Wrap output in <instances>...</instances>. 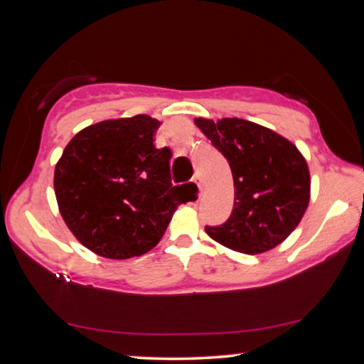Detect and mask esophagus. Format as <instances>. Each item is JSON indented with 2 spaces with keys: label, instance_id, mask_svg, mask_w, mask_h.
I'll use <instances>...</instances> for the list:
<instances>
[{
  "label": "esophagus",
  "instance_id": "esophagus-1",
  "mask_svg": "<svg viewBox=\"0 0 364 364\" xmlns=\"http://www.w3.org/2000/svg\"><path fill=\"white\" fill-rule=\"evenodd\" d=\"M193 181L196 183V186L199 188V191L202 193V189H204V181H202V176L199 173H196L194 178H193Z\"/></svg>",
  "mask_w": 364,
  "mask_h": 364
}]
</instances>
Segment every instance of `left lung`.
I'll use <instances>...</instances> for the list:
<instances>
[{
  "label": "left lung",
  "instance_id": "1",
  "mask_svg": "<svg viewBox=\"0 0 364 364\" xmlns=\"http://www.w3.org/2000/svg\"><path fill=\"white\" fill-rule=\"evenodd\" d=\"M223 154L234 181L232 212L223 225L205 226L213 241L241 254L276 247L300 223L310 202V170L297 146L244 119H196Z\"/></svg>",
  "mask_w": 364,
  "mask_h": 364
}]
</instances>
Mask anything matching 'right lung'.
Segmentation results:
<instances>
[{
    "instance_id": "add662e5",
    "label": "right lung",
    "mask_w": 364,
    "mask_h": 364,
    "mask_svg": "<svg viewBox=\"0 0 364 364\" xmlns=\"http://www.w3.org/2000/svg\"><path fill=\"white\" fill-rule=\"evenodd\" d=\"M160 122L139 114L78 132L54 170L65 225L86 249L125 260L156 247L188 184L173 186L168 147L154 146Z\"/></svg>"
}]
</instances>
